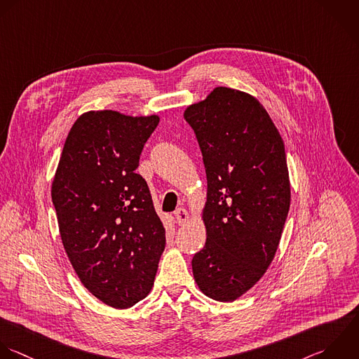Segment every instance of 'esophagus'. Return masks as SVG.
<instances>
[{
	"instance_id": "34e87169",
	"label": "esophagus",
	"mask_w": 359,
	"mask_h": 359,
	"mask_svg": "<svg viewBox=\"0 0 359 359\" xmlns=\"http://www.w3.org/2000/svg\"><path fill=\"white\" fill-rule=\"evenodd\" d=\"M175 218H176V222L179 225H186L189 222V214L184 208H177L175 211Z\"/></svg>"
}]
</instances>
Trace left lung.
I'll use <instances>...</instances> for the list:
<instances>
[{
  "label": "left lung",
  "mask_w": 359,
  "mask_h": 359,
  "mask_svg": "<svg viewBox=\"0 0 359 359\" xmlns=\"http://www.w3.org/2000/svg\"><path fill=\"white\" fill-rule=\"evenodd\" d=\"M207 175L205 246L191 260L207 297L232 302L267 271L291 204L284 141L263 104L225 86L190 104Z\"/></svg>",
  "instance_id": "left-lung-1"
}]
</instances>
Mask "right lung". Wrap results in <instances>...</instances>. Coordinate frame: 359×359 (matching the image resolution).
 <instances>
[{"label": "right lung", "mask_w": 359, "mask_h": 359, "mask_svg": "<svg viewBox=\"0 0 359 359\" xmlns=\"http://www.w3.org/2000/svg\"><path fill=\"white\" fill-rule=\"evenodd\" d=\"M156 114L90 110L72 124L51 184L60 236L83 287L127 309L155 280L166 238L147 182L135 173Z\"/></svg>", "instance_id": "obj_1"}]
</instances>
